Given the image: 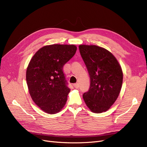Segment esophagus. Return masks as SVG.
I'll use <instances>...</instances> for the list:
<instances>
[{"label":"esophagus","instance_id":"34e87169","mask_svg":"<svg viewBox=\"0 0 147 147\" xmlns=\"http://www.w3.org/2000/svg\"><path fill=\"white\" fill-rule=\"evenodd\" d=\"M74 87L75 88V89H78L79 88V84L78 83H76V84H74Z\"/></svg>","mask_w":147,"mask_h":147}]
</instances>
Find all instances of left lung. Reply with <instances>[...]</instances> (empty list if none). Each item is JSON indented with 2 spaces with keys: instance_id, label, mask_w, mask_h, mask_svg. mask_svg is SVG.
<instances>
[{
  "instance_id": "left-lung-1",
  "label": "left lung",
  "mask_w": 147,
  "mask_h": 147,
  "mask_svg": "<svg viewBox=\"0 0 147 147\" xmlns=\"http://www.w3.org/2000/svg\"><path fill=\"white\" fill-rule=\"evenodd\" d=\"M90 79L89 89L83 97L95 113L108 111L117 100L123 82L122 68L114 55L94 45H79Z\"/></svg>"
}]
</instances>
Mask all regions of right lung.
Here are the masks:
<instances>
[{
  "label": "right lung",
  "instance_id": "1",
  "mask_svg": "<svg viewBox=\"0 0 147 147\" xmlns=\"http://www.w3.org/2000/svg\"><path fill=\"white\" fill-rule=\"evenodd\" d=\"M77 49L75 45H46L30 60L26 72L28 90L33 102L44 112L58 113L65 105L70 89L63 67Z\"/></svg>",
  "mask_w": 147,
  "mask_h": 147
}]
</instances>
